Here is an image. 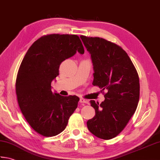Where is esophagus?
<instances>
[{
	"label": "esophagus",
	"instance_id": "esophagus-1",
	"mask_svg": "<svg viewBox=\"0 0 160 160\" xmlns=\"http://www.w3.org/2000/svg\"><path fill=\"white\" fill-rule=\"evenodd\" d=\"M79 102H81V103H86V104L88 103V101L86 100V99H83V98H80Z\"/></svg>",
	"mask_w": 160,
	"mask_h": 160
}]
</instances>
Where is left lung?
<instances>
[{
    "label": "left lung",
    "instance_id": "1",
    "mask_svg": "<svg viewBox=\"0 0 160 160\" xmlns=\"http://www.w3.org/2000/svg\"><path fill=\"white\" fill-rule=\"evenodd\" d=\"M81 38L91 55L92 85L107 91L101 104L90 100L95 116L88 120L87 127L95 137L108 140L123 130L137 109L139 78L128 53L118 45L101 38Z\"/></svg>",
    "mask_w": 160,
    "mask_h": 160
}]
</instances>
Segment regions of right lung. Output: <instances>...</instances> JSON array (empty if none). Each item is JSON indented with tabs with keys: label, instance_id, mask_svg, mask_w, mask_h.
Returning a JSON list of instances; mask_svg holds the SVG:
<instances>
[{
	"label": "right lung",
	"instance_id": "1",
	"mask_svg": "<svg viewBox=\"0 0 160 160\" xmlns=\"http://www.w3.org/2000/svg\"><path fill=\"white\" fill-rule=\"evenodd\" d=\"M84 48L77 35H44L26 52L18 71L15 88L20 109L38 134L54 137L62 132L77 108L79 98L52 91V81L61 62Z\"/></svg>",
	"mask_w": 160,
	"mask_h": 160
}]
</instances>
